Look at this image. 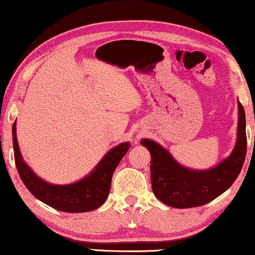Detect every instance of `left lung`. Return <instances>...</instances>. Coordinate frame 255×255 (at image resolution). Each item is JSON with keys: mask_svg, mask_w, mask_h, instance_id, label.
I'll return each mask as SVG.
<instances>
[{"mask_svg": "<svg viewBox=\"0 0 255 255\" xmlns=\"http://www.w3.org/2000/svg\"><path fill=\"white\" fill-rule=\"evenodd\" d=\"M238 116L235 148L210 169L187 168L158 142L142 139L140 144L151 153L152 190L158 200L177 209L201 207L232 186L243 168L247 148L245 110L239 101Z\"/></svg>", "mask_w": 255, "mask_h": 255, "instance_id": "obj_1", "label": "left lung"}]
</instances>
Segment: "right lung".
<instances>
[{
    "label": "right lung",
    "mask_w": 255,
    "mask_h": 255,
    "mask_svg": "<svg viewBox=\"0 0 255 255\" xmlns=\"http://www.w3.org/2000/svg\"><path fill=\"white\" fill-rule=\"evenodd\" d=\"M12 144L17 170L27 190L34 197L64 212H88L106 202L111 187V177L122 158L130 148L125 141L111 148L92 172L83 179L69 184H52L40 179L22 158L16 134V121L12 125Z\"/></svg>",
    "instance_id": "right-lung-1"
}]
</instances>
